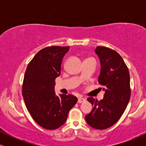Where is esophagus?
Segmentation results:
<instances>
[{
  "label": "esophagus",
  "instance_id": "obj_1",
  "mask_svg": "<svg viewBox=\"0 0 146 146\" xmlns=\"http://www.w3.org/2000/svg\"><path fill=\"white\" fill-rule=\"evenodd\" d=\"M86 102V99L85 98H78V103H83V102Z\"/></svg>",
  "mask_w": 146,
  "mask_h": 146
}]
</instances>
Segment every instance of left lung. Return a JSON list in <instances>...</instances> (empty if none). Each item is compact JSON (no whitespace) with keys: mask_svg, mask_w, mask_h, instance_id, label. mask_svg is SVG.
Here are the masks:
<instances>
[{"mask_svg":"<svg viewBox=\"0 0 146 146\" xmlns=\"http://www.w3.org/2000/svg\"><path fill=\"white\" fill-rule=\"evenodd\" d=\"M95 51L101 63L98 82L105 93L100 101L87 99L93 108L85 119L92 128L104 130L115 124L126 108L131 95L130 74L123 58L115 50L98 46Z\"/></svg>","mask_w":146,"mask_h":146,"instance_id":"8db88e82","label":"left lung"}]
</instances>
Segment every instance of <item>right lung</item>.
I'll return each mask as SVG.
<instances>
[{"instance_id": "right-lung-1", "label": "right lung", "mask_w": 146, "mask_h": 146, "mask_svg": "<svg viewBox=\"0 0 146 146\" xmlns=\"http://www.w3.org/2000/svg\"><path fill=\"white\" fill-rule=\"evenodd\" d=\"M69 46H52L42 48L30 61L25 71L23 96L35 121L47 130L60 128L78 98L73 95L56 96L55 80L60 74L63 57Z\"/></svg>"}]
</instances>
